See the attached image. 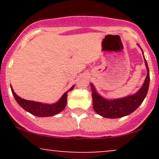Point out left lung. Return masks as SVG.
<instances>
[{
  "instance_id": "obj_1",
  "label": "left lung",
  "mask_w": 159,
  "mask_h": 159,
  "mask_svg": "<svg viewBox=\"0 0 159 159\" xmlns=\"http://www.w3.org/2000/svg\"><path fill=\"white\" fill-rule=\"evenodd\" d=\"M147 75L143 86L137 93L127 97L114 100H107L100 96L96 92L93 85L91 84L93 109L97 114L106 118H120L130 114L139 107L148 92L149 85V71L146 59Z\"/></svg>"
}]
</instances>
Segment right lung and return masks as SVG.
Returning a JSON list of instances; mask_svg holds the SVG:
<instances>
[{"mask_svg": "<svg viewBox=\"0 0 159 159\" xmlns=\"http://www.w3.org/2000/svg\"><path fill=\"white\" fill-rule=\"evenodd\" d=\"M74 88L73 87H71L69 90H72ZM11 90H12V95H13L14 98L16 100L18 104L21 106L22 108L25 109L27 112L30 113L33 115H35L37 116H54V115L57 114L63 109L65 108L67 102V92H66L63 96L61 98V99L55 104H52V105H47V104H43L40 102H36L28 101V100H25L24 98L19 97L18 95L14 92L13 89L11 87Z\"/></svg>", "mask_w": 159, "mask_h": 159, "instance_id": "1", "label": "right lung"}]
</instances>
